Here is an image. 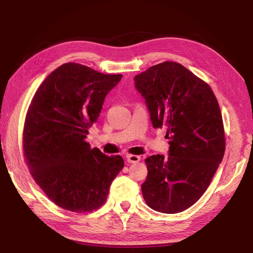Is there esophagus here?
<instances>
[{"instance_id":"esophagus-1","label":"esophagus","mask_w":253,"mask_h":253,"mask_svg":"<svg viewBox=\"0 0 253 253\" xmlns=\"http://www.w3.org/2000/svg\"><path fill=\"white\" fill-rule=\"evenodd\" d=\"M126 161L128 163H137L140 161V157H139V155H135V154H128L126 157Z\"/></svg>"}]
</instances>
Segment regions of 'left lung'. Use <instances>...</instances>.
Segmentation results:
<instances>
[{
	"label": "left lung",
	"instance_id": "left-lung-1",
	"mask_svg": "<svg viewBox=\"0 0 253 253\" xmlns=\"http://www.w3.org/2000/svg\"><path fill=\"white\" fill-rule=\"evenodd\" d=\"M154 128L166 127L169 155L146 160L143 199L158 212L174 214L208 189L225 152L218 102L211 87L179 63L164 62L133 78Z\"/></svg>",
	"mask_w": 253,
	"mask_h": 253
}]
</instances>
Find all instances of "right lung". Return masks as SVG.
Wrapping results in <instances>:
<instances>
[{"label": "right lung", "instance_id": "right-lung-1", "mask_svg": "<svg viewBox=\"0 0 253 253\" xmlns=\"http://www.w3.org/2000/svg\"><path fill=\"white\" fill-rule=\"evenodd\" d=\"M121 79L66 63L44 79L31 100L24 126L26 162L47 198L67 211L92 212L103 206L124 168L121 155L107 157L85 141L106 94Z\"/></svg>", "mask_w": 253, "mask_h": 253}]
</instances>
